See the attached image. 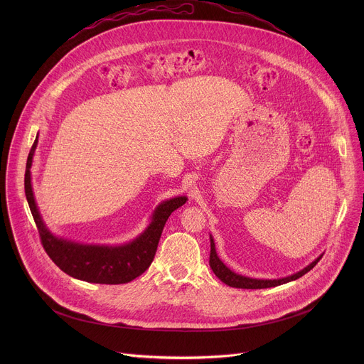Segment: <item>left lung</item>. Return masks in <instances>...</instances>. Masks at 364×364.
I'll return each mask as SVG.
<instances>
[{"label":"left lung","mask_w":364,"mask_h":364,"mask_svg":"<svg viewBox=\"0 0 364 364\" xmlns=\"http://www.w3.org/2000/svg\"><path fill=\"white\" fill-rule=\"evenodd\" d=\"M323 257V253L320 256H317L313 262L308 264L305 268L299 269L298 272L295 274H291L288 277H284V278H277V279H261V278H250V277H246V275H242V274H237L235 271H232L230 268H228L223 262L222 259L219 257L218 252H216V245H215V239L213 236L210 235V268L212 271L215 272V275L222 281L225 282L226 285L229 287H233V288H242V289H262V288H272V287H278V285H282V284H287V282H291V281H295L298 278H301L302 275H305L308 271L313 269L320 259Z\"/></svg>","instance_id":"8db88e82"}]
</instances>
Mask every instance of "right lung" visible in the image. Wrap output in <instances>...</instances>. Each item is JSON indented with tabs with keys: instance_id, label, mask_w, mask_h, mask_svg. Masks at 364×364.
Here are the masks:
<instances>
[{
	"instance_id": "add662e5",
	"label": "right lung",
	"mask_w": 364,
	"mask_h": 364,
	"mask_svg": "<svg viewBox=\"0 0 364 364\" xmlns=\"http://www.w3.org/2000/svg\"><path fill=\"white\" fill-rule=\"evenodd\" d=\"M38 142V134L27 159L24 190L31 215L38 229L43 247L63 272L72 278L90 284H127L144 274L157 252V246L170 215L181 207L186 196L163 200L155 207L148 226L132 240L121 245L80 243L51 232L41 218L31 184L33 157Z\"/></svg>"
}]
</instances>
